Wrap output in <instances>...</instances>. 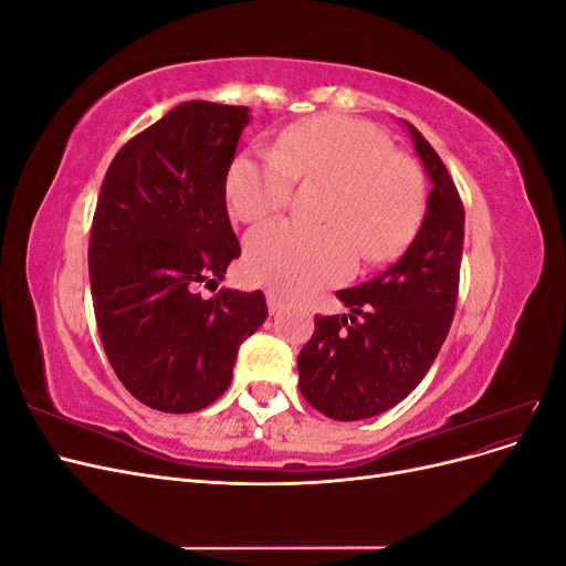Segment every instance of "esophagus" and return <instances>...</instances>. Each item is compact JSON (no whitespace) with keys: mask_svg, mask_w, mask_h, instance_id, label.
<instances>
[{"mask_svg":"<svg viewBox=\"0 0 566 566\" xmlns=\"http://www.w3.org/2000/svg\"><path fill=\"white\" fill-rule=\"evenodd\" d=\"M266 304H269V312H271V314H276L279 310H283L285 300L276 293V290H266Z\"/></svg>","mask_w":566,"mask_h":566,"instance_id":"obj_1","label":"esophagus"}]
</instances>
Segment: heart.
Listing matches in <instances>:
<instances>
[{
    "label": "heart",
    "mask_w": 566,
    "mask_h": 566,
    "mask_svg": "<svg viewBox=\"0 0 566 566\" xmlns=\"http://www.w3.org/2000/svg\"><path fill=\"white\" fill-rule=\"evenodd\" d=\"M295 179L331 181L325 224L271 221L248 235V269L290 295L345 281L366 262L399 254L420 229L427 188L418 165L366 119L316 115L287 127L273 150H243L227 172L235 219L262 221L287 208Z\"/></svg>",
    "instance_id": "b5f03b06"
}]
</instances>
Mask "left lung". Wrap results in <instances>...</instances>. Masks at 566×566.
<instances>
[{
  "label": "left lung",
  "mask_w": 566,
  "mask_h": 566,
  "mask_svg": "<svg viewBox=\"0 0 566 566\" xmlns=\"http://www.w3.org/2000/svg\"><path fill=\"white\" fill-rule=\"evenodd\" d=\"M406 127L432 179L420 231L378 276L337 290L352 314H316L314 335L297 356L302 397L342 422L403 401L434 364L455 314L465 208L437 150Z\"/></svg>",
  "instance_id": "left-lung-1"
}]
</instances>
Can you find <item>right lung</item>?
<instances>
[{
    "instance_id": "add662e5",
    "label": "right lung",
    "mask_w": 566,
    "mask_h": 566,
    "mask_svg": "<svg viewBox=\"0 0 566 566\" xmlns=\"http://www.w3.org/2000/svg\"><path fill=\"white\" fill-rule=\"evenodd\" d=\"M248 113L186 101L132 136L101 184L90 235L98 337L119 382L163 413L217 401L266 318L262 290H217L241 254L224 186Z\"/></svg>"
}]
</instances>
